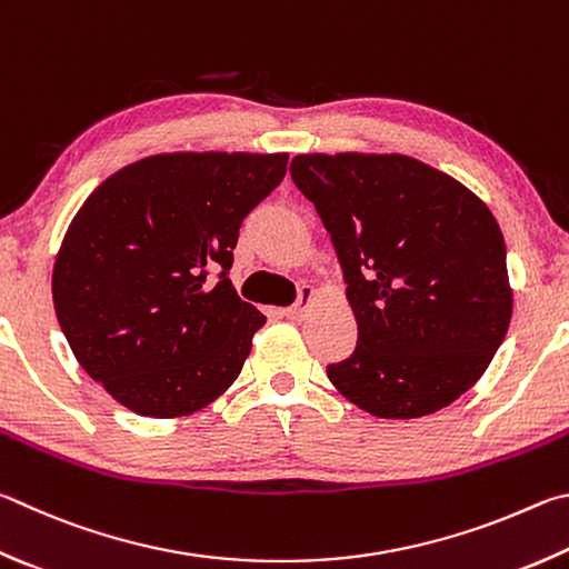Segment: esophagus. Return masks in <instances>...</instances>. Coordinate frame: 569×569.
<instances>
[{"label": "esophagus", "mask_w": 569, "mask_h": 569, "mask_svg": "<svg viewBox=\"0 0 569 569\" xmlns=\"http://www.w3.org/2000/svg\"><path fill=\"white\" fill-rule=\"evenodd\" d=\"M313 296H316L313 286H308V283L301 286V293H298V301H296L293 306H288L286 311H283V316H286V318H293V320L303 318L306 311H308V306H311V301H313Z\"/></svg>", "instance_id": "34e87169"}]
</instances>
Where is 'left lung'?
Returning a JSON list of instances; mask_svg holds the SVG:
<instances>
[{"instance_id": "left-lung-1", "label": "left lung", "mask_w": 569, "mask_h": 569, "mask_svg": "<svg viewBox=\"0 0 569 569\" xmlns=\"http://www.w3.org/2000/svg\"><path fill=\"white\" fill-rule=\"evenodd\" d=\"M291 179L330 233L358 346L328 378L378 418L430 416L478 383L508 333L498 221L448 173L402 153H298Z\"/></svg>"}]
</instances>
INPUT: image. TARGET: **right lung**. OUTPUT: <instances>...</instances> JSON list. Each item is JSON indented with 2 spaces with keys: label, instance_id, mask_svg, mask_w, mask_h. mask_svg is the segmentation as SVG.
<instances>
[{
  "label": "right lung",
  "instance_id": "1",
  "mask_svg": "<svg viewBox=\"0 0 569 569\" xmlns=\"http://www.w3.org/2000/svg\"><path fill=\"white\" fill-rule=\"evenodd\" d=\"M286 163L288 153H157L99 183L69 223L54 311L79 366L123 408L189 416L239 378L266 316L233 291V249Z\"/></svg>",
  "mask_w": 569,
  "mask_h": 569
}]
</instances>
